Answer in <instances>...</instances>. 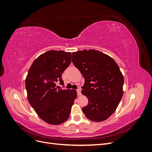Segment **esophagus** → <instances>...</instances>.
<instances>
[{
  "label": "esophagus",
  "instance_id": "1",
  "mask_svg": "<svg viewBox=\"0 0 152 152\" xmlns=\"http://www.w3.org/2000/svg\"><path fill=\"white\" fill-rule=\"evenodd\" d=\"M77 92L78 96H80V95H81V89H80V88L77 89Z\"/></svg>",
  "mask_w": 152,
  "mask_h": 152
}]
</instances>
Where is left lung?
<instances>
[{"label": "left lung", "mask_w": 152, "mask_h": 152, "mask_svg": "<svg viewBox=\"0 0 152 152\" xmlns=\"http://www.w3.org/2000/svg\"><path fill=\"white\" fill-rule=\"evenodd\" d=\"M72 62L85 80L81 93L89 102L82 112L92 121L107 120L123 96L124 80L119 66L108 55L94 49L73 53Z\"/></svg>", "instance_id": "obj_1"}]
</instances>
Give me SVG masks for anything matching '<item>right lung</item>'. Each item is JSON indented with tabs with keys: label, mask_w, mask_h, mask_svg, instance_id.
I'll return each mask as SVG.
<instances>
[{
	"label": "right lung",
	"mask_w": 152,
	"mask_h": 152,
	"mask_svg": "<svg viewBox=\"0 0 152 152\" xmlns=\"http://www.w3.org/2000/svg\"><path fill=\"white\" fill-rule=\"evenodd\" d=\"M72 60L71 53L50 50L35 59L25 80L30 105L44 122L59 125L69 118L77 94L76 90L58 89L61 75Z\"/></svg>",
	"instance_id": "right-lung-1"
}]
</instances>
